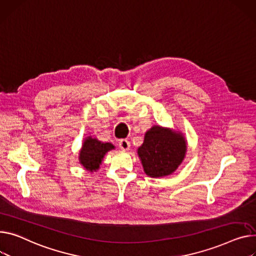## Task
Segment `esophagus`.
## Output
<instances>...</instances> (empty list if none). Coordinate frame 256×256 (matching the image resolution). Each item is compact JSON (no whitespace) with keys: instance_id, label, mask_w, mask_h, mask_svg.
Returning <instances> with one entry per match:
<instances>
[{"instance_id":"34e87169","label":"esophagus","mask_w":256,"mask_h":256,"mask_svg":"<svg viewBox=\"0 0 256 256\" xmlns=\"http://www.w3.org/2000/svg\"><path fill=\"white\" fill-rule=\"evenodd\" d=\"M130 141H128V140H126V139H122V140L119 141V148H120L122 150L126 151V150L130 149Z\"/></svg>"}]
</instances>
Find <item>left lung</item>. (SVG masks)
<instances>
[{
  "label": "left lung",
  "instance_id": "obj_1",
  "mask_svg": "<svg viewBox=\"0 0 256 256\" xmlns=\"http://www.w3.org/2000/svg\"><path fill=\"white\" fill-rule=\"evenodd\" d=\"M187 150L183 134L160 126L146 132L138 156L146 175L160 178L171 175L184 160Z\"/></svg>",
  "mask_w": 256,
  "mask_h": 256
}]
</instances>
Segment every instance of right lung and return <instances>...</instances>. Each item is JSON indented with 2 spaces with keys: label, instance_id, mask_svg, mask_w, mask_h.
<instances>
[{
  "label": "right lung",
  "instance_id": "right-lung-1",
  "mask_svg": "<svg viewBox=\"0 0 256 256\" xmlns=\"http://www.w3.org/2000/svg\"><path fill=\"white\" fill-rule=\"evenodd\" d=\"M114 148L111 143H103L96 138L88 137L80 150L79 162L88 171H96L100 168L106 153Z\"/></svg>",
  "mask_w": 256,
  "mask_h": 256
}]
</instances>
